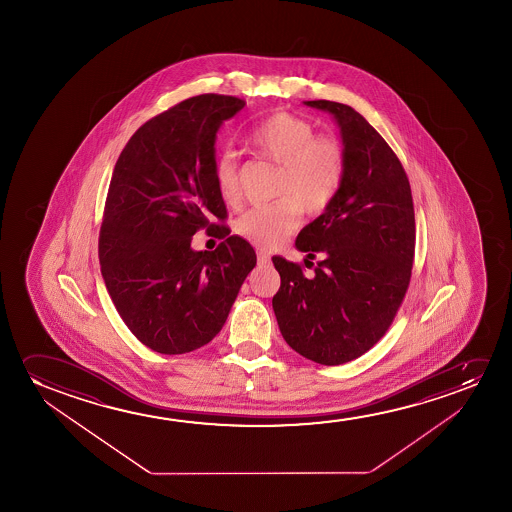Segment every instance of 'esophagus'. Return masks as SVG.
Listing matches in <instances>:
<instances>
[{
  "instance_id": "esophagus-1",
  "label": "esophagus",
  "mask_w": 512,
  "mask_h": 512,
  "mask_svg": "<svg viewBox=\"0 0 512 512\" xmlns=\"http://www.w3.org/2000/svg\"><path fill=\"white\" fill-rule=\"evenodd\" d=\"M257 262H259V266H269V264H271L269 253H267L266 250H259V252H257Z\"/></svg>"
}]
</instances>
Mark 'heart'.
I'll return each instance as SVG.
<instances>
[{"label":"heart","mask_w":512,"mask_h":512,"mask_svg":"<svg viewBox=\"0 0 512 512\" xmlns=\"http://www.w3.org/2000/svg\"><path fill=\"white\" fill-rule=\"evenodd\" d=\"M246 143L280 164L274 194L281 197L243 211L234 229L253 245L273 248L299 225L301 206L308 213H322L334 203L346 176V152L336 136L316 133L309 120L290 112L259 120L246 134ZM238 171L231 150L215 159L213 178L227 203L238 199Z\"/></svg>","instance_id":"1"}]
</instances>
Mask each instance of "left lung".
Segmentation results:
<instances>
[{
  "instance_id": "1",
  "label": "left lung",
  "mask_w": 512,
  "mask_h": 512,
  "mask_svg": "<svg viewBox=\"0 0 512 512\" xmlns=\"http://www.w3.org/2000/svg\"><path fill=\"white\" fill-rule=\"evenodd\" d=\"M306 105L332 113L341 127L346 176L334 203L295 241L309 259L320 257L315 271L308 276L301 264L273 257L281 278L273 309L292 350L339 365L385 336L406 297L416 243L413 194L399 157L360 113L327 99Z\"/></svg>"
}]
</instances>
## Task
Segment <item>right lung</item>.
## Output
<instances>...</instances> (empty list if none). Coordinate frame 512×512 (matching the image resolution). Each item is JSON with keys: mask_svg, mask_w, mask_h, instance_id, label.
Masks as SVG:
<instances>
[{"mask_svg": "<svg viewBox=\"0 0 512 512\" xmlns=\"http://www.w3.org/2000/svg\"><path fill=\"white\" fill-rule=\"evenodd\" d=\"M243 99L201 94L155 115L131 136L113 169L99 264L120 318L140 343L182 355L224 327L239 288L257 264L252 245L231 236L213 178L218 127ZM201 228L225 241L194 253Z\"/></svg>", "mask_w": 512, "mask_h": 512, "instance_id": "add662e5", "label": "right lung"}]
</instances>
